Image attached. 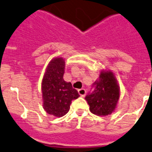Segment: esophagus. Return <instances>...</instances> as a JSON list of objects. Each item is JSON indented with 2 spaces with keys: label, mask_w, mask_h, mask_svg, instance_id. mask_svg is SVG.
I'll return each instance as SVG.
<instances>
[{
  "label": "esophagus",
  "mask_w": 152,
  "mask_h": 152,
  "mask_svg": "<svg viewBox=\"0 0 152 152\" xmlns=\"http://www.w3.org/2000/svg\"><path fill=\"white\" fill-rule=\"evenodd\" d=\"M78 93H79V95L81 96L84 97L85 96H86V91L85 88H80V89H78Z\"/></svg>",
  "instance_id": "obj_1"
}]
</instances>
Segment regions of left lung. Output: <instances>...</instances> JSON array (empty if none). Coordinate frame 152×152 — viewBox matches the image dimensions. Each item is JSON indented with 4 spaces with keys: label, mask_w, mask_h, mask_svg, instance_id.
<instances>
[{
    "label": "left lung",
    "mask_w": 152,
    "mask_h": 152,
    "mask_svg": "<svg viewBox=\"0 0 152 152\" xmlns=\"http://www.w3.org/2000/svg\"><path fill=\"white\" fill-rule=\"evenodd\" d=\"M93 85L95 90L86 96L89 110L98 116L110 115L117 108L120 98V87L115 75L109 69L101 70Z\"/></svg>",
    "instance_id": "obj_1"
}]
</instances>
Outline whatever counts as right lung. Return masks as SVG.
Listing matches in <instances>:
<instances>
[{
	"instance_id": "1",
	"label": "right lung",
	"mask_w": 152,
	"mask_h": 152,
	"mask_svg": "<svg viewBox=\"0 0 152 152\" xmlns=\"http://www.w3.org/2000/svg\"><path fill=\"white\" fill-rule=\"evenodd\" d=\"M65 59L54 57L45 68L42 82L43 108L55 117H62L68 112L73 99L80 96L70 82L64 79Z\"/></svg>"
}]
</instances>
